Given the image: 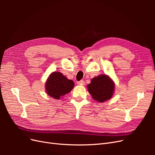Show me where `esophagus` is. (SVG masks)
Wrapping results in <instances>:
<instances>
[{
    "label": "esophagus",
    "mask_w": 155,
    "mask_h": 155,
    "mask_svg": "<svg viewBox=\"0 0 155 155\" xmlns=\"http://www.w3.org/2000/svg\"><path fill=\"white\" fill-rule=\"evenodd\" d=\"M78 84H79V85H83L84 84H85V81H84L83 80H81L78 82Z\"/></svg>",
    "instance_id": "1"
}]
</instances>
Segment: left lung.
I'll return each mask as SVG.
<instances>
[{
  "label": "left lung",
  "instance_id": "1",
  "mask_svg": "<svg viewBox=\"0 0 155 155\" xmlns=\"http://www.w3.org/2000/svg\"><path fill=\"white\" fill-rule=\"evenodd\" d=\"M88 91L92 98L98 102H104L110 99L114 91V83L105 74L100 75L92 79L87 85Z\"/></svg>",
  "mask_w": 155,
  "mask_h": 155
}]
</instances>
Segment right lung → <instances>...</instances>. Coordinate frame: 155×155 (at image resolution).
<instances>
[{"mask_svg":"<svg viewBox=\"0 0 155 155\" xmlns=\"http://www.w3.org/2000/svg\"><path fill=\"white\" fill-rule=\"evenodd\" d=\"M74 83L68 79L59 72L51 73L45 84L46 92L47 94L56 100H59L72 90Z\"/></svg>","mask_w":155,"mask_h":155,"instance_id":"obj_1","label":"right lung"}]
</instances>
